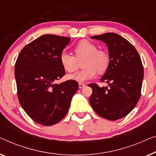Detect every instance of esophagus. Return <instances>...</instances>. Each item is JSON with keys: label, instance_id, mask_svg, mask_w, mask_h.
Returning a JSON list of instances; mask_svg holds the SVG:
<instances>
[{"label": "esophagus", "instance_id": "esophagus-1", "mask_svg": "<svg viewBox=\"0 0 156 156\" xmlns=\"http://www.w3.org/2000/svg\"><path fill=\"white\" fill-rule=\"evenodd\" d=\"M79 87H80V88H83V87H85V84L84 83H79Z\"/></svg>", "mask_w": 156, "mask_h": 156}]
</instances>
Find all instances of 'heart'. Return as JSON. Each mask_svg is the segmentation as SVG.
I'll list each match as a JSON object with an SVG mask.
<instances>
[{
  "mask_svg": "<svg viewBox=\"0 0 156 156\" xmlns=\"http://www.w3.org/2000/svg\"><path fill=\"white\" fill-rule=\"evenodd\" d=\"M75 56L63 51L60 54L59 61L66 71L69 73L76 71L78 61L84 59L82 67L84 68L78 73L69 76L79 82L89 80L95 77L97 71L102 73L106 71L109 64V56L105 50L98 49L95 44L86 39L81 40L73 49Z\"/></svg>",
  "mask_w": 156,
  "mask_h": 156,
  "instance_id": "obj_1",
  "label": "heart"
}]
</instances>
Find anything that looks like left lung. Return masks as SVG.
Masks as SVG:
<instances>
[{
    "label": "left lung",
    "instance_id": "obj_1",
    "mask_svg": "<svg viewBox=\"0 0 156 156\" xmlns=\"http://www.w3.org/2000/svg\"><path fill=\"white\" fill-rule=\"evenodd\" d=\"M106 43L109 64L100 82L87 85L93 89L90 103L94 111L105 119L115 121L126 116L134 108L141 97L144 66L137 50L120 35L105 33L91 37Z\"/></svg>",
    "mask_w": 156,
    "mask_h": 156
}]
</instances>
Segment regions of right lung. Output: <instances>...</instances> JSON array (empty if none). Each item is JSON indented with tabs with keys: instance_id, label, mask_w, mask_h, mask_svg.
I'll return each instance as SVG.
<instances>
[{
	"instance_id": "right-lung-1",
	"label": "right lung",
	"mask_w": 156,
	"mask_h": 156,
	"mask_svg": "<svg viewBox=\"0 0 156 156\" xmlns=\"http://www.w3.org/2000/svg\"><path fill=\"white\" fill-rule=\"evenodd\" d=\"M69 37L44 34L25 46L15 64L17 98L25 112L35 122L51 126L69 111L78 83L55 81L65 74L59 56Z\"/></svg>"
}]
</instances>
